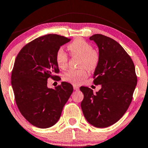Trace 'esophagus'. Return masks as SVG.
Masks as SVG:
<instances>
[{
    "label": "esophagus",
    "instance_id": "1",
    "mask_svg": "<svg viewBox=\"0 0 148 148\" xmlns=\"http://www.w3.org/2000/svg\"><path fill=\"white\" fill-rule=\"evenodd\" d=\"M73 88H74V89L75 90H78V89H79V87H78V86H76V85L73 86Z\"/></svg>",
    "mask_w": 148,
    "mask_h": 148
}]
</instances>
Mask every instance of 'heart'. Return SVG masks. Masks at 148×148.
<instances>
[{"label":"heart","instance_id":"b5f03b06","mask_svg":"<svg viewBox=\"0 0 148 148\" xmlns=\"http://www.w3.org/2000/svg\"><path fill=\"white\" fill-rule=\"evenodd\" d=\"M72 56L80 57V66L77 70H69L63 75V80L74 84H78L87 77L86 68L93 70L97 68L99 62V54L96 50L92 49L90 43L82 38H76L68 46ZM56 61L60 68L64 69L68 66V56L63 48L58 49L56 54Z\"/></svg>","mask_w":148,"mask_h":148}]
</instances>
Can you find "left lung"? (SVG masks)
Segmentation results:
<instances>
[{
  "instance_id": "left-lung-1",
  "label": "left lung",
  "mask_w": 148,
  "mask_h": 148,
  "mask_svg": "<svg viewBox=\"0 0 148 148\" xmlns=\"http://www.w3.org/2000/svg\"><path fill=\"white\" fill-rule=\"evenodd\" d=\"M99 49V62L95 70V84H101L99 91L80 86L84 95L81 109L86 121L97 128L110 127L127 112L133 99L137 79L131 58L119 43L102 34H94Z\"/></svg>"
}]
</instances>
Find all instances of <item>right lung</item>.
Returning a JSON list of instances; mask_svg holds the SVG:
<instances>
[{"label":"right lung","mask_w":148,"mask_h":148,"mask_svg":"<svg viewBox=\"0 0 148 148\" xmlns=\"http://www.w3.org/2000/svg\"><path fill=\"white\" fill-rule=\"evenodd\" d=\"M71 38L47 34L23 47L17 55L11 74V85L21 114L29 123L47 129L59 121L63 108L73 92L66 82L50 88L47 80L59 72L56 54Z\"/></svg>","instance_id":"obj_1"}]
</instances>
